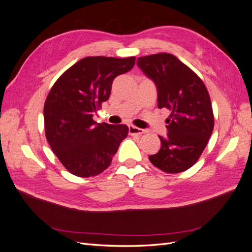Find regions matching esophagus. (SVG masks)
I'll use <instances>...</instances> for the list:
<instances>
[{"instance_id": "obj_1", "label": "esophagus", "mask_w": 252, "mask_h": 252, "mask_svg": "<svg viewBox=\"0 0 252 252\" xmlns=\"http://www.w3.org/2000/svg\"><path fill=\"white\" fill-rule=\"evenodd\" d=\"M128 131L130 134H143L145 132L144 129L139 128V127H135L133 125H129L128 126Z\"/></svg>"}]
</instances>
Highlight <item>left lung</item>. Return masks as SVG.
Here are the masks:
<instances>
[{
	"label": "left lung",
	"instance_id": "obj_1",
	"mask_svg": "<svg viewBox=\"0 0 252 252\" xmlns=\"http://www.w3.org/2000/svg\"><path fill=\"white\" fill-rule=\"evenodd\" d=\"M136 64L155 82L158 107L170 110L166 120L168 133L159 136L161 149L149 156L150 162L168 173H179L193 166L213 130L210 96L203 81L170 53L138 58Z\"/></svg>",
	"mask_w": 252,
	"mask_h": 252
}]
</instances>
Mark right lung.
Listing matches in <instances>:
<instances>
[{
	"instance_id": "right-lung-1",
	"label": "right lung",
	"mask_w": 252,
	"mask_h": 252,
	"mask_svg": "<svg viewBox=\"0 0 252 252\" xmlns=\"http://www.w3.org/2000/svg\"><path fill=\"white\" fill-rule=\"evenodd\" d=\"M134 63V57H87L53 84L44 105L45 135L70 173L94 177L111 164L128 127L96 123L93 117L109 98L113 80L132 69Z\"/></svg>"
}]
</instances>
